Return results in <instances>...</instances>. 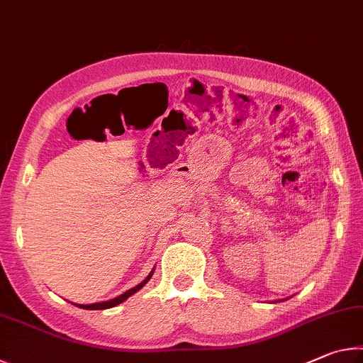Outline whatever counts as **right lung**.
I'll use <instances>...</instances> for the list:
<instances>
[{"label":"right lung","mask_w":363,"mask_h":363,"mask_svg":"<svg viewBox=\"0 0 363 363\" xmlns=\"http://www.w3.org/2000/svg\"><path fill=\"white\" fill-rule=\"evenodd\" d=\"M152 274H153V272H150L149 275H147V279H145L144 281H140L139 285H136V286H134V288H131V290H128L126 293L120 294L118 298H115V299H110V301H106V303H94V304H78V307H83V309H88V311H101V309H108V307H115V306H118L120 303H123V301H126L128 298H130L131 294H134V293H136L138 290H140V288H143V286L147 284V281L150 280Z\"/></svg>","instance_id":"right-lung-1"}]
</instances>
